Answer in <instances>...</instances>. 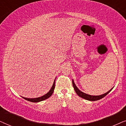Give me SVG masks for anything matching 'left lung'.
I'll return each instance as SVG.
<instances>
[{"instance_id":"8db88e82","label":"left lung","mask_w":126,"mask_h":126,"mask_svg":"<svg viewBox=\"0 0 126 126\" xmlns=\"http://www.w3.org/2000/svg\"><path fill=\"white\" fill-rule=\"evenodd\" d=\"M72 82H73V86L74 87V89L75 91L77 93V94H78L79 97H82V98H84V99L86 100H89V101H97V100L101 99V98H103V97H104L105 95L108 94L111 91L112 89H113V88H112L111 89H110L108 92H107V93L99 95H89V94H88L83 93V92L80 91V90H79L78 88H77V86L74 83V82L73 79V81H72Z\"/></svg>"}]
</instances>
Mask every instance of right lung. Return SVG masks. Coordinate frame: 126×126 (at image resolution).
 I'll return each mask as SVG.
<instances>
[{"instance_id": "1", "label": "right lung", "mask_w": 126, "mask_h": 126, "mask_svg": "<svg viewBox=\"0 0 126 126\" xmlns=\"http://www.w3.org/2000/svg\"><path fill=\"white\" fill-rule=\"evenodd\" d=\"M55 85V79L54 80V82L53 83L52 86V88H51V89H50L49 91L46 94L43 95V96L41 97H37V98H26V97H22L26 100H28V101H31V102H33V103H37V102L43 101V100L47 99V98H49V97L51 96L52 94V93H53V91H54Z\"/></svg>"}]
</instances>
